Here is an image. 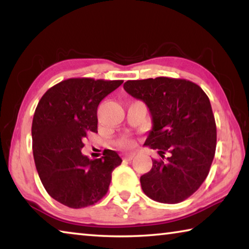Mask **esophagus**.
I'll return each mask as SVG.
<instances>
[{"label":"esophagus","mask_w":249,"mask_h":249,"mask_svg":"<svg viewBox=\"0 0 249 249\" xmlns=\"http://www.w3.org/2000/svg\"><path fill=\"white\" fill-rule=\"evenodd\" d=\"M135 153H130V154H125L124 155V159H126V160H132L134 157H135Z\"/></svg>","instance_id":"obj_1"}]
</instances>
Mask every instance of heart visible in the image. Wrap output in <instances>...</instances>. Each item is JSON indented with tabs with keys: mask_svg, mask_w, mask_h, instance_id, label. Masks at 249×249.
Listing matches in <instances>:
<instances>
[{
	"mask_svg": "<svg viewBox=\"0 0 249 249\" xmlns=\"http://www.w3.org/2000/svg\"><path fill=\"white\" fill-rule=\"evenodd\" d=\"M120 145L121 147H123V148H132L135 145V142L132 137H124L121 140Z\"/></svg>",
	"mask_w": 249,
	"mask_h": 249,
	"instance_id": "obj_1",
	"label": "heart"
}]
</instances>
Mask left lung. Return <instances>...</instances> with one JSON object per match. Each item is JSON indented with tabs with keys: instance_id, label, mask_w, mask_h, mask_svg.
Returning <instances> with one entry per match:
<instances>
[{
	"instance_id": "1",
	"label": "left lung",
	"mask_w": 249,
	"mask_h": 249,
	"mask_svg": "<svg viewBox=\"0 0 249 249\" xmlns=\"http://www.w3.org/2000/svg\"><path fill=\"white\" fill-rule=\"evenodd\" d=\"M124 90L149 108L153 128L145 146L157 149L141 177L145 195L175 204L192 196L209 175L216 147V125L204 91L184 79L158 77L129 80Z\"/></svg>"
}]
</instances>
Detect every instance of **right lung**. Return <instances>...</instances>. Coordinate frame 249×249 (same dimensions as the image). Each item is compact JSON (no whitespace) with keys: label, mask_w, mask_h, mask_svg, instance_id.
Listing matches in <instances>:
<instances>
[{"label":"right lung","mask_w":249,"mask_h":249,"mask_svg":"<svg viewBox=\"0 0 249 249\" xmlns=\"http://www.w3.org/2000/svg\"><path fill=\"white\" fill-rule=\"evenodd\" d=\"M122 80L73 78L59 82L41 96L33 124V155L48 195L71 209L93 205L107 195L112 171L122 159L114 150L89 159L82 155L88 133L98 132L101 101Z\"/></svg>","instance_id":"add662e5"}]
</instances>
